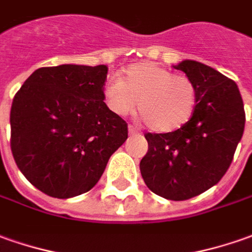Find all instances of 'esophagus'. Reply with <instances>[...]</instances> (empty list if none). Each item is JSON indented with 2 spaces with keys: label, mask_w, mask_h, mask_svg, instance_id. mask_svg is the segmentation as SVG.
I'll use <instances>...</instances> for the list:
<instances>
[{
  "label": "esophagus",
  "mask_w": 252,
  "mask_h": 252,
  "mask_svg": "<svg viewBox=\"0 0 252 252\" xmlns=\"http://www.w3.org/2000/svg\"><path fill=\"white\" fill-rule=\"evenodd\" d=\"M128 132H129V135H131V136H133V135H138V131H136V128H133L132 126H128Z\"/></svg>",
  "instance_id": "34e87169"
}]
</instances>
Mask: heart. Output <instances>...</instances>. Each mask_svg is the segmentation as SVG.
Returning a JSON list of instances; mask_svg holds the SVG:
<instances>
[{
    "mask_svg": "<svg viewBox=\"0 0 252 252\" xmlns=\"http://www.w3.org/2000/svg\"><path fill=\"white\" fill-rule=\"evenodd\" d=\"M103 97L117 116L131 113L138 102V114L152 131L172 132L191 119L197 90L189 77L172 74L152 62H140L124 68L119 80L104 84Z\"/></svg>",
    "mask_w": 252,
    "mask_h": 252,
    "instance_id": "heart-1",
    "label": "heart"
}]
</instances>
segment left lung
Here are the masks:
<instances>
[{
    "mask_svg": "<svg viewBox=\"0 0 252 252\" xmlns=\"http://www.w3.org/2000/svg\"><path fill=\"white\" fill-rule=\"evenodd\" d=\"M174 67L196 85V109L176 131L145 133L149 150L139 168L157 196L184 201L208 190L226 174L243 136L246 113L233 80L196 61Z\"/></svg>",
    "mask_w": 252,
    "mask_h": 252,
    "instance_id": "left-lung-1",
    "label": "left lung"
}]
</instances>
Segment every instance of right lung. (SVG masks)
Here are the masks:
<instances>
[{"label":"right lung","mask_w":252,"mask_h":252,"mask_svg":"<svg viewBox=\"0 0 252 252\" xmlns=\"http://www.w3.org/2000/svg\"><path fill=\"white\" fill-rule=\"evenodd\" d=\"M107 67L37 68L13 97L11 150L26 179L51 197L91 190L128 138L124 120L106 106Z\"/></svg>","instance_id":"right-lung-1"}]
</instances>
